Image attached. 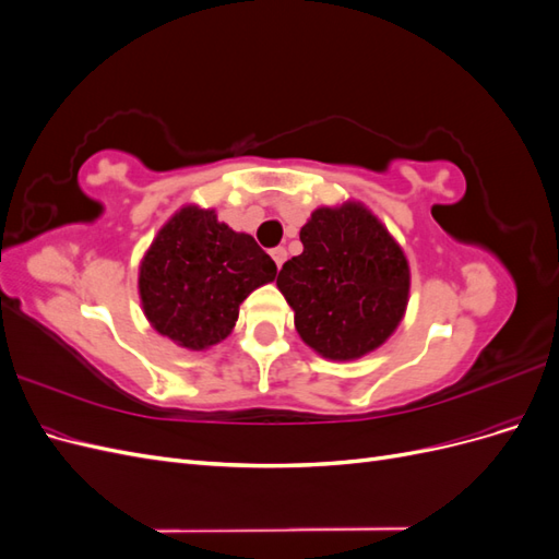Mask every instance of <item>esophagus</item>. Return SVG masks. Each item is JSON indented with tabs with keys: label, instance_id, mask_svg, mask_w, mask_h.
Masks as SVG:
<instances>
[{
	"label": "esophagus",
	"instance_id": "esophagus-1",
	"mask_svg": "<svg viewBox=\"0 0 559 559\" xmlns=\"http://www.w3.org/2000/svg\"><path fill=\"white\" fill-rule=\"evenodd\" d=\"M270 257H273V261H275V265H277V267H282V265H284V261H286V249H284V247L270 249Z\"/></svg>",
	"mask_w": 559,
	"mask_h": 559
}]
</instances>
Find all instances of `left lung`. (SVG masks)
<instances>
[{"label": "left lung", "mask_w": 559, "mask_h": 559, "mask_svg": "<svg viewBox=\"0 0 559 559\" xmlns=\"http://www.w3.org/2000/svg\"><path fill=\"white\" fill-rule=\"evenodd\" d=\"M300 242L302 253L277 275L300 341L331 361L361 359L384 345L411 296V265L394 235L364 202L345 200L317 207Z\"/></svg>", "instance_id": "8db88e82"}]
</instances>
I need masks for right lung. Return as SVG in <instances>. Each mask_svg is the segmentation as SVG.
<instances>
[{
	"instance_id": "right-lung-1",
	"label": "right lung",
	"mask_w": 559,
	"mask_h": 559,
	"mask_svg": "<svg viewBox=\"0 0 559 559\" xmlns=\"http://www.w3.org/2000/svg\"><path fill=\"white\" fill-rule=\"evenodd\" d=\"M277 275L275 261L214 210L183 205L140 263L144 317L183 349L202 352L230 335L242 300Z\"/></svg>"
}]
</instances>
